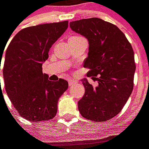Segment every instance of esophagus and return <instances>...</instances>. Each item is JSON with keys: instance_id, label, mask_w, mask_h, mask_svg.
Returning a JSON list of instances; mask_svg holds the SVG:
<instances>
[{"instance_id": "1", "label": "esophagus", "mask_w": 149, "mask_h": 149, "mask_svg": "<svg viewBox=\"0 0 149 149\" xmlns=\"http://www.w3.org/2000/svg\"><path fill=\"white\" fill-rule=\"evenodd\" d=\"M68 82H69V86H73L74 84H77V80H70V79H69V80H68Z\"/></svg>"}]
</instances>
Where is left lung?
Returning a JSON list of instances; mask_svg holds the SVG:
<instances>
[{"mask_svg": "<svg viewBox=\"0 0 149 149\" xmlns=\"http://www.w3.org/2000/svg\"><path fill=\"white\" fill-rule=\"evenodd\" d=\"M69 25L88 41L84 67L89 69L88 77L98 81L93 87L86 78L81 80L85 92L78 102L79 111L91 121H107L122 111L133 91L136 65L132 46L118 27L100 18L83 19Z\"/></svg>", "mask_w": 149, "mask_h": 149, "instance_id": "left-lung-1", "label": "left lung"}]
</instances>
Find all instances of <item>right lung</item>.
I'll use <instances>...</instances> for the list:
<instances>
[{
  "label": "right lung",
  "mask_w": 149,
  "mask_h": 149,
  "mask_svg": "<svg viewBox=\"0 0 149 149\" xmlns=\"http://www.w3.org/2000/svg\"><path fill=\"white\" fill-rule=\"evenodd\" d=\"M68 28V21L44 24L22 29L8 45L3 77L8 98L25 119L41 122L52 119L59 98L68 89L64 79L49 80L42 64L52 45ZM3 53L0 52V70Z\"/></svg>",
  "instance_id": "1"
}]
</instances>
